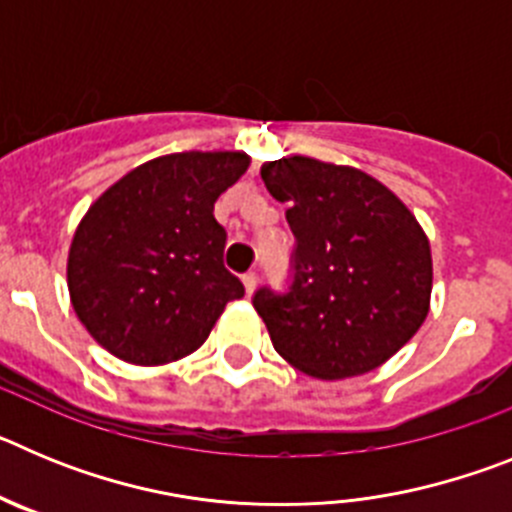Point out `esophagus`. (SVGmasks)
I'll return each instance as SVG.
<instances>
[{"label": "esophagus", "instance_id": "esophagus-1", "mask_svg": "<svg viewBox=\"0 0 512 512\" xmlns=\"http://www.w3.org/2000/svg\"><path fill=\"white\" fill-rule=\"evenodd\" d=\"M256 284H259V274H256V271H248V274H243V287H246L248 295H251L253 289H256Z\"/></svg>", "mask_w": 512, "mask_h": 512}]
</instances>
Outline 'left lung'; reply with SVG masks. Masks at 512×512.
<instances>
[{
	"label": "left lung",
	"mask_w": 512,
	"mask_h": 512,
	"mask_svg": "<svg viewBox=\"0 0 512 512\" xmlns=\"http://www.w3.org/2000/svg\"><path fill=\"white\" fill-rule=\"evenodd\" d=\"M261 179L287 202L297 241L287 295H253L277 354L318 379L382 366L431 310L428 235L392 189L354 166L289 156L266 161Z\"/></svg>",
	"instance_id": "left-lung-1"
}]
</instances>
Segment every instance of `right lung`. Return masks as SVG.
Wrapping results in <instances>:
<instances>
[{
  "instance_id": "obj_1",
  "label": "right lung",
  "mask_w": 512,
  "mask_h": 512,
  "mask_svg": "<svg viewBox=\"0 0 512 512\" xmlns=\"http://www.w3.org/2000/svg\"><path fill=\"white\" fill-rule=\"evenodd\" d=\"M243 151H184L140 164L97 197L69 248L76 318L112 356L138 366L202 346L243 284L223 266L217 197L246 174Z\"/></svg>"
}]
</instances>
